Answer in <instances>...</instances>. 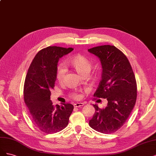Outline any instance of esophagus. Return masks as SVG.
Instances as JSON below:
<instances>
[{"label": "esophagus", "instance_id": "esophagus-1", "mask_svg": "<svg viewBox=\"0 0 156 156\" xmlns=\"http://www.w3.org/2000/svg\"><path fill=\"white\" fill-rule=\"evenodd\" d=\"M83 105H84V104H83V103H82V102H80V103H76V104H74V108H80V107L83 106Z\"/></svg>", "mask_w": 156, "mask_h": 156}]
</instances>
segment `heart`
<instances>
[{"instance_id": "heart-1", "label": "heart", "mask_w": 156, "mask_h": 156, "mask_svg": "<svg viewBox=\"0 0 156 156\" xmlns=\"http://www.w3.org/2000/svg\"><path fill=\"white\" fill-rule=\"evenodd\" d=\"M71 64L72 66L76 70L77 73L81 75V76H83L84 74H88L91 71L92 68V63L90 60L83 55H76V56H74L71 62ZM66 68L63 65H59L57 67L56 70V80L59 82H63L65 78V73H66ZM72 97L75 99H79L81 97V95L79 93H74L72 94Z\"/></svg>"}]
</instances>
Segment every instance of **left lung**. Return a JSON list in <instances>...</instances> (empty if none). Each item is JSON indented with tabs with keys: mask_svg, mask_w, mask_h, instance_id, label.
Here are the masks:
<instances>
[{
	"mask_svg": "<svg viewBox=\"0 0 156 156\" xmlns=\"http://www.w3.org/2000/svg\"><path fill=\"white\" fill-rule=\"evenodd\" d=\"M101 63L102 80L94 97L106 98L108 105L95 112L89 126L103 133H114L126 121L137 99V83L127 57L115 46L102 45L88 49Z\"/></svg>",
	"mask_w": 156,
	"mask_h": 156,
	"instance_id": "obj_1",
	"label": "left lung"
}]
</instances>
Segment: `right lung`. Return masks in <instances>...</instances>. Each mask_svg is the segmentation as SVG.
Listing matches in <instances>:
<instances>
[{
  "mask_svg": "<svg viewBox=\"0 0 156 156\" xmlns=\"http://www.w3.org/2000/svg\"><path fill=\"white\" fill-rule=\"evenodd\" d=\"M73 50L56 46L41 50L34 58L25 78L24 100L30 117L37 128L48 134L66 127L73 111L71 104L55 106L51 100L59 59Z\"/></svg>",
  "mask_w": 156,
  "mask_h": 156,
  "instance_id": "right-lung-1",
  "label": "right lung"
}]
</instances>
